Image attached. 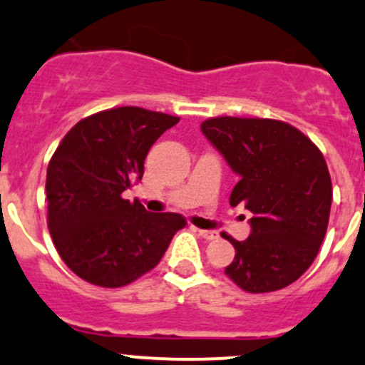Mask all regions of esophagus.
<instances>
[{"mask_svg": "<svg viewBox=\"0 0 365 365\" xmlns=\"http://www.w3.org/2000/svg\"><path fill=\"white\" fill-rule=\"evenodd\" d=\"M197 233H200L201 238H205V240H215L217 238V231H208V230H197Z\"/></svg>", "mask_w": 365, "mask_h": 365, "instance_id": "34e87169", "label": "esophagus"}]
</instances>
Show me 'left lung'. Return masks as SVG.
<instances>
[{
  "label": "left lung",
  "mask_w": 365,
  "mask_h": 365,
  "mask_svg": "<svg viewBox=\"0 0 365 365\" xmlns=\"http://www.w3.org/2000/svg\"><path fill=\"white\" fill-rule=\"evenodd\" d=\"M201 130L240 175L230 205L252 213L247 240L227 237L237 254L226 275L249 293L286 288L311 267L329 226L332 182L323 153L270 118H208Z\"/></svg>",
  "instance_id": "1"
}]
</instances>
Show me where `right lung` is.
Returning <instances> with one entry per match:
<instances>
[{
	"mask_svg": "<svg viewBox=\"0 0 365 365\" xmlns=\"http://www.w3.org/2000/svg\"><path fill=\"white\" fill-rule=\"evenodd\" d=\"M178 116L134 106L77 121L47 168V227L65 264L86 282L121 288L159 264L180 213H150L123 190L139 182L153 143Z\"/></svg>",
	"mask_w": 365,
	"mask_h": 365,
	"instance_id": "obj_1",
	"label": "right lung"
}]
</instances>
